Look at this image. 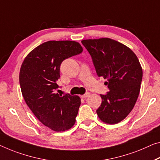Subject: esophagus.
<instances>
[{
    "mask_svg": "<svg viewBox=\"0 0 160 160\" xmlns=\"http://www.w3.org/2000/svg\"><path fill=\"white\" fill-rule=\"evenodd\" d=\"M89 94H90L89 92H87L86 94H84L83 95H82V98H83H83H87V97H88V96H89Z\"/></svg>",
    "mask_w": 160,
    "mask_h": 160,
    "instance_id": "1",
    "label": "esophagus"
}]
</instances>
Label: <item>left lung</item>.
Instances as JSON below:
<instances>
[{
	"label": "left lung",
	"instance_id": "1",
	"mask_svg": "<svg viewBox=\"0 0 160 160\" xmlns=\"http://www.w3.org/2000/svg\"><path fill=\"white\" fill-rule=\"evenodd\" d=\"M92 56L99 77L107 79L109 92L101 94L97 113L107 124L122 121L133 109L139 97L142 68L138 58L124 44L108 38L82 41Z\"/></svg>",
	"mask_w": 160,
	"mask_h": 160
}]
</instances>
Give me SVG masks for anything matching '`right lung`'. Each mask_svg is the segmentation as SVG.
<instances>
[{"instance_id":"obj_1","label":"right lung","mask_w":160,"mask_h":160,"mask_svg":"<svg viewBox=\"0 0 160 160\" xmlns=\"http://www.w3.org/2000/svg\"><path fill=\"white\" fill-rule=\"evenodd\" d=\"M82 51L76 41H49L31 51L21 65L19 82L26 104L39 121L55 132L66 131L75 124L80 97L56 94L59 87L56 82L62 61Z\"/></svg>"}]
</instances>
